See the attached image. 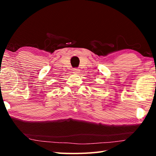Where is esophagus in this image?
Returning <instances> with one entry per match:
<instances>
[{
	"label": "esophagus",
	"instance_id": "34e87169",
	"mask_svg": "<svg viewBox=\"0 0 156 156\" xmlns=\"http://www.w3.org/2000/svg\"><path fill=\"white\" fill-rule=\"evenodd\" d=\"M73 73H74V74H79V73H80V69H79L74 68L73 69Z\"/></svg>",
	"mask_w": 156,
	"mask_h": 156
}]
</instances>
